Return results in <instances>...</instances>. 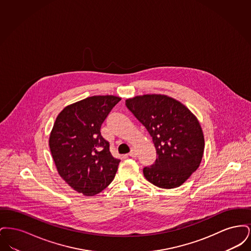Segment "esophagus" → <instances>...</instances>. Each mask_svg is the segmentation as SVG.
Returning a JSON list of instances; mask_svg holds the SVG:
<instances>
[{
    "label": "esophagus",
    "instance_id": "esophagus-1",
    "mask_svg": "<svg viewBox=\"0 0 251 251\" xmlns=\"http://www.w3.org/2000/svg\"><path fill=\"white\" fill-rule=\"evenodd\" d=\"M129 155L131 156V157H136V155H137V153H136V151L132 148L131 150V151H130V153H129Z\"/></svg>",
    "mask_w": 251,
    "mask_h": 251
}]
</instances>
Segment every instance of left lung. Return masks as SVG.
Here are the masks:
<instances>
[{
  "mask_svg": "<svg viewBox=\"0 0 251 251\" xmlns=\"http://www.w3.org/2000/svg\"><path fill=\"white\" fill-rule=\"evenodd\" d=\"M125 102L150 132L155 147V163L144 168L145 178L160 188L179 187L202 160L204 135L197 117L167 95L135 96Z\"/></svg>",
  "mask_w": 251,
  "mask_h": 251,
  "instance_id": "1",
  "label": "left lung"
}]
</instances>
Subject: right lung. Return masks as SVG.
Masks as SVG:
<instances>
[{"label": "right lung", "mask_w": 251, "mask_h": 251, "mask_svg": "<svg viewBox=\"0 0 251 251\" xmlns=\"http://www.w3.org/2000/svg\"><path fill=\"white\" fill-rule=\"evenodd\" d=\"M121 98L92 96L64 108L56 118L49 146L58 174L75 191L94 196L112 182L120 159L111 154L100 127Z\"/></svg>", "instance_id": "right-lung-1"}]
</instances>
